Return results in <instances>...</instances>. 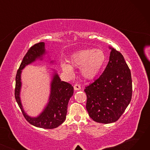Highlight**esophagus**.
Segmentation results:
<instances>
[{"label":"esophagus","instance_id":"esophagus-1","mask_svg":"<svg viewBox=\"0 0 150 150\" xmlns=\"http://www.w3.org/2000/svg\"><path fill=\"white\" fill-rule=\"evenodd\" d=\"M74 90L75 91H79L81 89V86L80 84H75L74 86Z\"/></svg>","mask_w":150,"mask_h":150}]
</instances>
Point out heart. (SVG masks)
I'll return each mask as SVG.
<instances>
[{"label": "heart", "instance_id": "obj_1", "mask_svg": "<svg viewBox=\"0 0 150 150\" xmlns=\"http://www.w3.org/2000/svg\"><path fill=\"white\" fill-rule=\"evenodd\" d=\"M105 61V54L101 50L86 49L73 54L69 60L70 65L63 64L62 69L64 72L71 75L74 72L72 67H80L82 76L86 80H92L98 75Z\"/></svg>", "mask_w": 150, "mask_h": 150}]
</instances>
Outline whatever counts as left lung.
<instances>
[{
    "label": "left lung",
    "instance_id": "obj_1",
    "mask_svg": "<svg viewBox=\"0 0 150 150\" xmlns=\"http://www.w3.org/2000/svg\"><path fill=\"white\" fill-rule=\"evenodd\" d=\"M108 64L101 75L84 89L86 109L96 122H116L129 104L132 97L131 71L119 51L109 47Z\"/></svg>",
    "mask_w": 150,
    "mask_h": 150
}]
</instances>
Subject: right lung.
Wrapping results in <instances>:
<instances>
[{
    "label": "right lung",
    "instance_id": "add662e5",
    "mask_svg": "<svg viewBox=\"0 0 150 150\" xmlns=\"http://www.w3.org/2000/svg\"><path fill=\"white\" fill-rule=\"evenodd\" d=\"M45 53V43L43 42L35 44L28 50L23 58L16 76L14 96L23 115L28 123L38 128L53 129L59 127L66 120L69 101L74 93V87L72 85L67 82L61 81L58 74L54 72L51 82L49 102L43 111L36 117H30L25 113L20 98L22 70L36 59L42 60L43 55Z\"/></svg>",
    "mask_w": 150,
    "mask_h": 150
}]
</instances>
